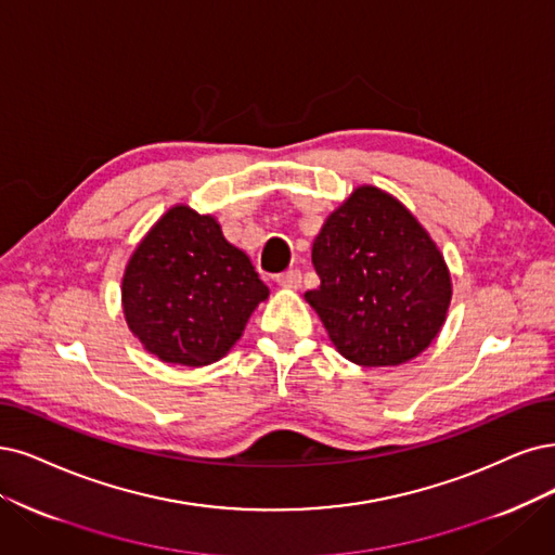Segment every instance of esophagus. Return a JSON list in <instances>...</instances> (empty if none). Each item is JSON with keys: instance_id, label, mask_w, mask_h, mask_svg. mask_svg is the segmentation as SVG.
I'll return each mask as SVG.
<instances>
[{"instance_id": "obj_1", "label": "esophagus", "mask_w": 555, "mask_h": 555, "mask_svg": "<svg viewBox=\"0 0 555 555\" xmlns=\"http://www.w3.org/2000/svg\"><path fill=\"white\" fill-rule=\"evenodd\" d=\"M276 283L281 285V288H299L301 285V272L299 270H288L276 276Z\"/></svg>"}]
</instances>
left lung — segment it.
Instances as JSON below:
<instances>
[{
	"mask_svg": "<svg viewBox=\"0 0 555 555\" xmlns=\"http://www.w3.org/2000/svg\"><path fill=\"white\" fill-rule=\"evenodd\" d=\"M320 285L304 297L352 363L400 365L437 338L450 274L437 244L400 201L359 188L313 242Z\"/></svg>",
	"mask_w": 555,
	"mask_h": 555,
	"instance_id": "8db88e82",
	"label": "left lung"
}]
</instances>
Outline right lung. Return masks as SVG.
<instances>
[{"label":"right lung","instance_id":"1","mask_svg":"<svg viewBox=\"0 0 555 555\" xmlns=\"http://www.w3.org/2000/svg\"><path fill=\"white\" fill-rule=\"evenodd\" d=\"M270 288L210 215L176 205L141 240L122 276L132 334L164 363L208 365L242 336Z\"/></svg>","mask_w":555,"mask_h":555}]
</instances>
